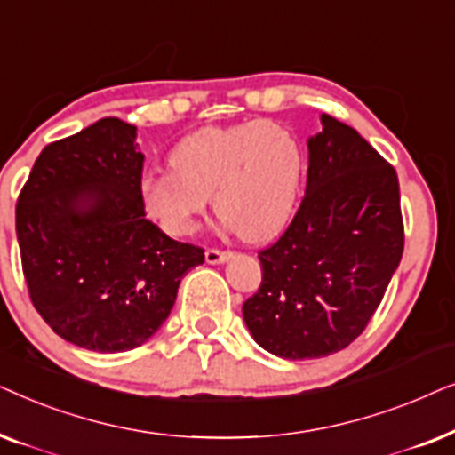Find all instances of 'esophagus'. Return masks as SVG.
<instances>
[{"mask_svg":"<svg viewBox=\"0 0 455 455\" xmlns=\"http://www.w3.org/2000/svg\"><path fill=\"white\" fill-rule=\"evenodd\" d=\"M232 259V252H223V251H215V248H209L207 252H204V260H207L209 265H221L226 263V260Z\"/></svg>","mask_w":455,"mask_h":455,"instance_id":"1","label":"esophagus"}]
</instances>
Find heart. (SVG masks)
I'll return each instance as SVG.
<instances>
[{"mask_svg": "<svg viewBox=\"0 0 455 455\" xmlns=\"http://www.w3.org/2000/svg\"><path fill=\"white\" fill-rule=\"evenodd\" d=\"M172 170L142 176L145 213L172 235H190L213 195L217 215L248 242L277 234L296 207L304 170L302 147L271 120L198 128L170 151Z\"/></svg>", "mask_w": 455, "mask_h": 455, "instance_id": "obj_1", "label": "heart"}]
</instances>
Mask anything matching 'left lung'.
<instances>
[{"label":"left lung","instance_id":"8db88e82","mask_svg":"<svg viewBox=\"0 0 455 455\" xmlns=\"http://www.w3.org/2000/svg\"><path fill=\"white\" fill-rule=\"evenodd\" d=\"M307 192L290 228L259 252L263 282L242 307L263 350L285 360L344 350L375 315L403 252L395 170L347 124L321 114Z\"/></svg>","mask_w":455,"mask_h":455}]
</instances>
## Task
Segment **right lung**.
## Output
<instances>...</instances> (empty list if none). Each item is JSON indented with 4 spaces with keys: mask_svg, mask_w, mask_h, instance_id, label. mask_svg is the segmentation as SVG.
Masks as SVG:
<instances>
[{
    "mask_svg": "<svg viewBox=\"0 0 455 455\" xmlns=\"http://www.w3.org/2000/svg\"><path fill=\"white\" fill-rule=\"evenodd\" d=\"M136 126L103 117L36 157L18 196L16 235L30 300L60 338L116 354L145 344L170 316L203 248L145 217Z\"/></svg>",
    "mask_w": 455,
    "mask_h": 455,
    "instance_id": "right-lung-1",
    "label": "right lung"
}]
</instances>
